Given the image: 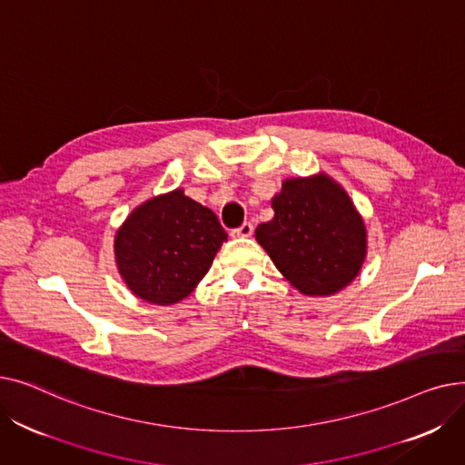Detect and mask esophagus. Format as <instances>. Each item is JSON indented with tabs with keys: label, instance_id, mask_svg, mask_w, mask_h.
<instances>
[{
	"label": "esophagus",
	"instance_id": "1",
	"mask_svg": "<svg viewBox=\"0 0 465 465\" xmlns=\"http://www.w3.org/2000/svg\"><path fill=\"white\" fill-rule=\"evenodd\" d=\"M254 232V226L251 223H242L239 228L232 230V235L233 237H251Z\"/></svg>",
	"mask_w": 465,
	"mask_h": 465
}]
</instances>
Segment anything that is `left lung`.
I'll list each match as a JSON object with an SVG mask.
<instances>
[{
	"instance_id": "8db88e82",
	"label": "left lung",
	"mask_w": 465,
	"mask_h": 465,
	"mask_svg": "<svg viewBox=\"0 0 465 465\" xmlns=\"http://www.w3.org/2000/svg\"><path fill=\"white\" fill-rule=\"evenodd\" d=\"M275 216L256 239L277 270L305 296H330L358 275L365 228L349 195L326 175L288 179L273 202Z\"/></svg>"
}]
</instances>
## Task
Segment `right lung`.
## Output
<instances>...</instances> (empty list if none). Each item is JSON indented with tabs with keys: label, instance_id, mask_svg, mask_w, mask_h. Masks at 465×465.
I'll return each mask as SVG.
<instances>
[{
	"label": "right lung",
	"instance_id": "right-lung-1",
	"mask_svg": "<svg viewBox=\"0 0 465 465\" xmlns=\"http://www.w3.org/2000/svg\"><path fill=\"white\" fill-rule=\"evenodd\" d=\"M228 239L216 214L183 190L137 207L116 233L114 254L122 279L149 303L184 300Z\"/></svg>",
	"mask_w": 465,
	"mask_h": 465
}]
</instances>
